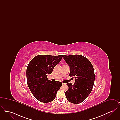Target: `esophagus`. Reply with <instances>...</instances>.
Returning <instances> with one entry per match:
<instances>
[{"instance_id":"34e87169","label":"esophagus","mask_w":120,"mask_h":120,"mask_svg":"<svg viewBox=\"0 0 120 120\" xmlns=\"http://www.w3.org/2000/svg\"><path fill=\"white\" fill-rule=\"evenodd\" d=\"M62 85H63V86H64V85H65V84H64V83H62Z\"/></svg>"}]
</instances>
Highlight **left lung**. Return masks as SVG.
<instances>
[{
    "instance_id": "1",
    "label": "left lung",
    "mask_w": 120,
    "mask_h": 120,
    "mask_svg": "<svg viewBox=\"0 0 120 120\" xmlns=\"http://www.w3.org/2000/svg\"><path fill=\"white\" fill-rule=\"evenodd\" d=\"M63 59L70 68V74L75 79L74 85L67 84L68 90L65 95L69 102L78 104L83 102L91 93L95 76L91 63L86 57L78 54L64 55Z\"/></svg>"
}]
</instances>
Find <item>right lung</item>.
I'll list each match as a JSON object with an SVG mask.
<instances>
[{"label":"right lung","mask_w":120,"mask_h":120,"mask_svg":"<svg viewBox=\"0 0 120 120\" xmlns=\"http://www.w3.org/2000/svg\"><path fill=\"white\" fill-rule=\"evenodd\" d=\"M63 55H40L34 57L26 69L29 88L34 97L42 103H49L56 97L57 91L62 86L58 81H52L47 78L53 69L62 60Z\"/></svg>","instance_id":"right-lung-1"}]
</instances>
